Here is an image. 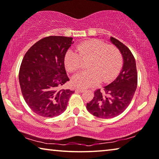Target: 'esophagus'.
Returning <instances> with one entry per match:
<instances>
[{"label":"esophagus","instance_id":"34e87169","mask_svg":"<svg viewBox=\"0 0 159 159\" xmlns=\"http://www.w3.org/2000/svg\"><path fill=\"white\" fill-rule=\"evenodd\" d=\"M75 91H79V92L82 93V92H84V91H85V89H82V88H76V89H75Z\"/></svg>","mask_w":159,"mask_h":159}]
</instances>
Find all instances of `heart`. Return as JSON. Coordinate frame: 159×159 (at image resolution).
I'll return each instance as SVG.
<instances>
[{"label":"heart","mask_w":159,"mask_h":159,"mask_svg":"<svg viewBox=\"0 0 159 159\" xmlns=\"http://www.w3.org/2000/svg\"><path fill=\"white\" fill-rule=\"evenodd\" d=\"M86 64L87 70L75 75L72 83L76 86L89 88L101 81L112 80L121 68L122 57L120 51L115 47L108 45L97 39L83 42L76 47V51L69 50L64 57V64L67 70L74 73Z\"/></svg>","instance_id":"1"}]
</instances>
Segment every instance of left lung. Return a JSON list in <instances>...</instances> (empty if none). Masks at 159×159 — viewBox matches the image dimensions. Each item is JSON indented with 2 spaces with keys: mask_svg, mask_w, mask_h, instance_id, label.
<instances>
[{
  "mask_svg": "<svg viewBox=\"0 0 159 159\" xmlns=\"http://www.w3.org/2000/svg\"><path fill=\"white\" fill-rule=\"evenodd\" d=\"M110 42L119 49L123 58L120 74L111 84L104 87V92L98 89L94 97L86 104V109L95 117L108 119L123 112L132 101L138 84L135 57L124 44L112 37Z\"/></svg>",
  "mask_w": 159,
  "mask_h": 159,
  "instance_id": "obj_1",
  "label": "left lung"
}]
</instances>
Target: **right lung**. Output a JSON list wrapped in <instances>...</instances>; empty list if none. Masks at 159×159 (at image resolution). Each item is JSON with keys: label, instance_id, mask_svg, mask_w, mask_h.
Here are the masks:
<instances>
[{"label": "right lung", "instance_id": "1", "mask_svg": "<svg viewBox=\"0 0 159 159\" xmlns=\"http://www.w3.org/2000/svg\"><path fill=\"white\" fill-rule=\"evenodd\" d=\"M72 44V37H44L31 47L22 60L19 74L21 93L38 115L57 117L66 109L74 91L62 89L69 80L64 57Z\"/></svg>", "mask_w": 159, "mask_h": 159}]
</instances>
